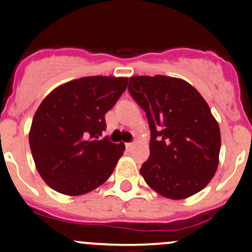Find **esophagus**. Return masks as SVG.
Segmentation results:
<instances>
[{
	"instance_id": "34e87169",
	"label": "esophagus",
	"mask_w": 252,
	"mask_h": 252,
	"mask_svg": "<svg viewBox=\"0 0 252 252\" xmlns=\"http://www.w3.org/2000/svg\"><path fill=\"white\" fill-rule=\"evenodd\" d=\"M126 149L128 150V151H130V150L133 149V144H131V142H126Z\"/></svg>"
}]
</instances>
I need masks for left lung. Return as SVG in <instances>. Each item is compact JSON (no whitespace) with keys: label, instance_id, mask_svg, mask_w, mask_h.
<instances>
[{"label":"left lung","instance_id":"1","mask_svg":"<svg viewBox=\"0 0 252 252\" xmlns=\"http://www.w3.org/2000/svg\"><path fill=\"white\" fill-rule=\"evenodd\" d=\"M129 93L146 112L150 157L140 173L171 200L192 196L211 182L220 163V131L199 91L166 75L129 78Z\"/></svg>","mask_w":252,"mask_h":252}]
</instances>
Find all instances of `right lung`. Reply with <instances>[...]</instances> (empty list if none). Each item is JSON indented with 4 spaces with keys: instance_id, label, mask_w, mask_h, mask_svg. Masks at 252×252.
Segmentation results:
<instances>
[{
    "instance_id": "obj_1",
    "label": "right lung",
    "mask_w": 252,
    "mask_h": 252,
    "mask_svg": "<svg viewBox=\"0 0 252 252\" xmlns=\"http://www.w3.org/2000/svg\"><path fill=\"white\" fill-rule=\"evenodd\" d=\"M126 86V77L74 79L53 89L40 103L29 144L35 167L48 187L78 196L110 178L126 146L101 139L105 114Z\"/></svg>"
}]
</instances>
